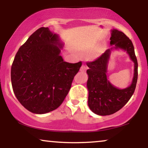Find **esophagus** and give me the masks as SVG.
I'll list each match as a JSON object with an SVG mask.
<instances>
[{"label":"esophagus","mask_w":148,"mask_h":148,"mask_svg":"<svg viewBox=\"0 0 148 148\" xmlns=\"http://www.w3.org/2000/svg\"><path fill=\"white\" fill-rule=\"evenodd\" d=\"M88 69V67H87V66H86V65H82V66H81V68H80V71H82V72H85V71H86V70Z\"/></svg>","instance_id":"obj_1"}]
</instances>
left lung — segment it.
Listing matches in <instances>:
<instances>
[{
    "label": "left lung",
    "mask_w": 148,
    "mask_h": 148,
    "mask_svg": "<svg viewBox=\"0 0 148 148\" xmlns=\"http://www.w3.org/2000/svg\"><path fill=\"white\" fill-rule=\"evenodd\" d=\"M110 45L114 46L106 50L96 60L87 62L89 67L87 70L88 106L93 112L101 116L114 114L128 102L135 92L138 76V64L131 40L122 32L114 29L111 33ZM114 48L126 51L134 62L132 83L128 88L122 90L111 84L106 75L110 55Z\"/></svg>",
    "instance_id": "left-lung-1"
}]
</instances>
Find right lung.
<instances>
[{
	"mask_svg": "<svg viewBox=\"0 0 148 148\" xmlns=\"http://www.w3.org/2000/svg\"><path fill=\"white\" fill-rule=\"evenodd\" d=\"M62 44L48 27L34 32L19 48L11 66L16 98L30 112L45 114L60 106L82 62L69 63L60 55Z\"/></svg>",
	"mask_w": 148,
	"mask_h": 148,
	"instance_id": "add662e5",
	"label": "right lung"
}]
</instances>
